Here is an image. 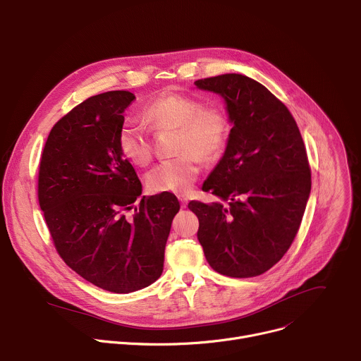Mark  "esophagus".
Instances as JSON below:
<instances>
[{
    "instance_id": "esophagus-1",
    "label": "esophagus",
    "mask_w": 361,
    "mask_h": 361,
    "mask_svg": "<svg viewBox=\"0 0 361 361\" xmlns=\"http://www.w3.org/2000/svg\"><path fill=\"white\" fill-rule=\"evenodd\" d=\"M178 200H180V203H181V207L185 209V207H187V203H188L187 195H178Z\"/></svg>"
}]
</instances>
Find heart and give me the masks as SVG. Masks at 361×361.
Segmentation results:
<instances>
[{
  "label": "heart",
  "instance_id": "heart-1",
  "mask_svg": "<svg viewBox=\"0 0 361 361\" xmlns=\"http://www.w3.org/2000/svg\"><path fill=\"white\" fill-rule=\"evenodd\" d=\"M142 118L155 133L176 130L177 158L162 161L145 177L149 191L187 192L200 174V161L216 159L224 149L228 135V118L217 105H203L197 97L183 93H162L142 111ZM122 155L135 166H147L152 159V141L147 129L125 122L118 133Z\"/></svg>",
  "mask_w": 361,
  "mask_h": 361
}]
</instances>
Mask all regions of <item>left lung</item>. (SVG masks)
Masks as SVG:
<instances>
[{"label":"left lung","mask_w":361,"mask_h":361,"mask_svg":"<svg viewBox=\"0 0 361 361\" xmlns=\"http://www.w3.org/2000/svg\"><path fill=\"white\" fill-rule=\"evenodd\" d=\"M194 85L223 97L232 123L226 151L203 184L220 202L188 203L199 217V242L216 272L262 275L297 236L311 192L301 133L278 97L247 76L226 73Z\"/></svg>","instance_id":"left-lung-1"}]
</instances>
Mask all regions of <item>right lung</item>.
<instances>
[{"instance_id":"obj_1","label":"right lung","mask_w":361,"mask_h":361,"mask_svg":"<svg viewBox=\"0 0 361 361\" xmlns=\"http://www.w3.org/2000/svg\"><path fill=\"white\" fill-rule=\"evenodd\" d=\"M128 90L89 97L50 130L39 170V203L53 243L76 274L115 293L154 283L180 203L140 199L141 181L118 144Z\"/></svg>"}]
</instances>
